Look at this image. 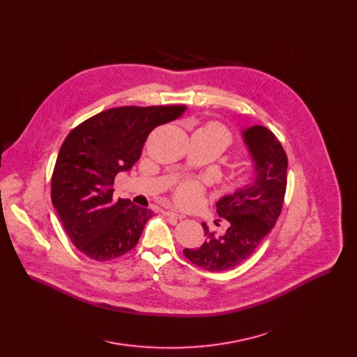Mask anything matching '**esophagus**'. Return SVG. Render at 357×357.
I'll return each instance as SVG.
<instances>
[{
    "label": "esophagus",
    "instance_id": "34e87169",
    "mask_svg": "<svg viewBox=\"0 0 357 357\" xmlns=\"http://www.w3.org/2000/svg\"><path fill=\"white\" fill-rule=\"evenodd\" d=\"M165 215L168 216V218H174V219H183L185 216L183 215H181V213H178V212H174V211H168V212H165Z\"/></svg>",
    "mask_w": 357,
    "mask_h": 357
}]
</instances>
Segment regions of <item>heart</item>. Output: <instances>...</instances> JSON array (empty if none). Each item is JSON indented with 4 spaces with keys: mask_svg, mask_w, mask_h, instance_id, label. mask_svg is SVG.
<instances>
[{
    "mask_svg": "<svg viewBox=\"0 0 357 357\" xmlns=\"http://www.w3.org/2000/svg\"><path fill=\"white\" fill-rule=\"evenodd\" d=\"M202 130L206 131L209 135L223 141L226 144V146L230 145V142H231L230 132L219 123H211ZM203 190H205V188H203L202 182H199V181H185L176 188L175 197H176L178 203H181L182 206H193L202 197Z\"/></svg>",
    "mask_w": 357,
    "mask_h": 357,
    "instance_id": "obj_1",
    "label": "heart"
}]
</instances>
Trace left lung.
Instances as JSON below:
<instances>
[{"instance_id":"obj_1","label":"left lung","mask_w":357,"mask_h":357,"mask_svg":"<svg viewBox=\"0 0 357 357\" xmlns=\"http://www.w3.org/2000/svg\"><path fill=\"white\" fill-rule=\"evenodd\" d=\"M243 137L254 161L256 178L216 203L218 215L229 222L225 233L216 234L202 223L205 243L183 250L190 263L208 271H226L248 259L281 215L287 189L285 151L275 134L263 126L247 128Z\"/></svg>"}]
</instances>
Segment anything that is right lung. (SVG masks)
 <instances>
[{
	"label": "right lung",
	"instance_id": "obj_1",
	"mask_svg": "<svg viewBox=\"0 0 357 357\" xmlns=\"http://www.w3.org/2000/svg\"><path fill=\"white\" fill-rule=\"evenodd\" d=\"M185 106H124L101 112L65 138L50 196L72 243L94 261L121 257L138 243L152 211L114 199V178L139 160L155 127L178 119Z\"/></svg>",
	"mask_w": 357,
	"mask_h": 357
}]
</instances>
